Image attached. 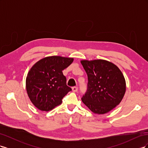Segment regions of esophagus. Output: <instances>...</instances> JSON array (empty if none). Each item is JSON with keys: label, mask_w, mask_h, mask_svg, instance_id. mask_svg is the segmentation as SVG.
Masks as SVG:
<instances>
[{"label": "esophagus", "mask_w": 148, "mask_h": 148, "mask_svg": "<svg viewBox=\"0 0 148 148\" xmlns=\"http://www.w3.org/2000/svg\"><path fill=\"white\" fill-rule=\"evenodd\" d=\"M72 91L73 92H77L78 91V87L77 86H74L72 88Z\"/></svg>", "instance_id": "esophagus-1"}]
</instances>
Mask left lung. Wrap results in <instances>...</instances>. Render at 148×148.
<instances>
[{
    "label": "left lung",
    "mask_w": 148,
    "mask_h": 148,
    "mask_svg": "<svg viewBox=\"0 0 148 148\" xmlns=\"http://www.w3.org/2000/svg\"><path fill=\"white\" fill-rule=\"evenodd\" d=\"M81 64L88 79L82 102L93 113L109 112L120 104L126 91L123 73L117 66L105 60H83Z\"/></svg>",
    "instance_id": "obj_1"
}]
</instances>
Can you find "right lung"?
I'll list each match as a JSON object with an SVG mask.
<instances>
[{
	"label": "right lung",
	"instance_id": "right-lung-1",
	"mask_svg": "<svg viewBox=\"0 0 148 148\" xmlns=\"http://www.w3.org/2000/svg\"><path fill=\"white\" fill-rule=\"evenodd\" d=\"M73 61V58L50 56L31 67L26 77V89L30 101L39 110H52L61 104L62 98L71 91L62 71Z\"/></svg>",
	"mask_w": 148,
	"mask_h": 148
}]
</instances>
